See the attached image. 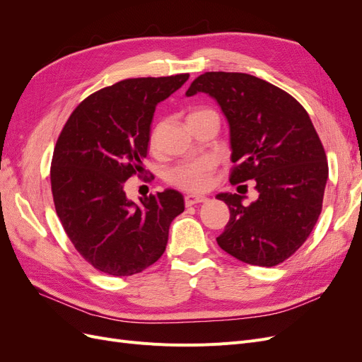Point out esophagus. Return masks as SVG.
Returning a JSON list of instances; mask_svg holds the SVG:
<instances>
[{"label": "esophagus", "mask_w": 362, "mask_h": 362, "mask_svg": "<svg viewBox=\"0 0 362 362\" xmlns=\"http://www.w3.org/2000/svg\"><path fill=\"white\" fill-rule=\"evenodd\" d=\"M206 198L205 196H196V194H187L184 198V204L185 206H192V205H196V204H201V202H205Z\"/></svg>", "instance_id": "1"}]
</instances>
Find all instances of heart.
<instances>
[{"label": "heart", "mask_w": 362, "mask_h": 362, "mask_svg": "<svg viewBox=\"0 0 362 362\" xmlns=\"http://www.w3.org/2000/svg\"><path fill=\"white\" fill-rule=\"evenodd\" d=\"M205 112H210V110H198V112H193L190 116L201 115ZM156 140H157V131H154V133L151 134V146L156 145ZM214 170H216V161L213 158L185 161L172 168L166 175V180L169 184L185 192H204L210 187Z\"/></svg>", "instance_id": "1"}]
</instances>
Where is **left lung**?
I'll list each match as a JSON object with an SVG mask.
<instances>
[{"instance_id": "obj_1", "label": "left lung", "mask_w": 362, "mask_h": 362, "mask_svg": "<svg viewBox=\"0 0 362 362\" xmlns=\"http://www.w3.org/2000/svg\"><path fill=\"white\" fill-rule=\"evenodd\" d=\"M204 92L229 124L233 185L255 180L258 199L221 193L229 222L217 245L252 266L272 267L290 258L310 237L322 213L327 161L305 108L291 95L254 75L205 72L187 96Z\"/></svg>"}]
</instances>
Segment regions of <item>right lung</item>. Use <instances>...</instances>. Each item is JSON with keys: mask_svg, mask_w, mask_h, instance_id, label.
<instances>
[{"mask_svg": "<svg viewBox=\"0 0 362 362\" xmlns=\"http://www.w3.org/2000/svg\"><path fill=\"white\" fill-rule=\"evenodd\" d=\"M189 74L128 78L87 96L64 124L51 161L54 206L78 254L96 270L131 276L164 254L169 226L184 211L168 189L129 201L124 185L144 170L158 103Z\"/></svg>", "mask_w": 362, "mask_h": 362, "instance_id": "1", "label": "right lung"}]
</instances>
